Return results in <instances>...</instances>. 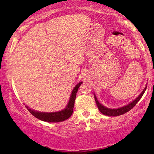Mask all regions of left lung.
I'll return each instance as SVG.
<instances>
[{"instance_id":"left-lung-1","label":"left lung","mask_w":154,"mask_h":154,"mask_svg":"<svg viewBox=\"0 0 154 154\" xmlns=\"http://www.w3.org/2000/svg\"><path fill=\"white\" fill-rule=\"evenodd\" d=\"M146 87H147V84L146 85V87L144 88V89L143 90V91L141 92L140 95H139L135 100H134L132 102L129 103V104L127 105H125V106L119 107V108L118 109H109V108H107L106 106H104V105H102V104H100V103L99 102V101L97 100V99L96 95L94 93V100H95L97 106L99 110H100L101 113H103L104 115L108 116H118L124 114V113H125L126 112H128V111L131 110V109L135 106L137 103L139 101H140V99L142 98V97L144 93L145 90L146 89Z\"/></svg>"}]
</instances>
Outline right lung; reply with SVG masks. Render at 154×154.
Wrapping results in <instances>:
<instances>
[{
    "mask_svg": "<svg viewBox=\"0 0 154 154\" xmlns=\"http://www.w3.org/2000/svg\"><path fill=\"white\" fill-rule=\"evenodd\" d=\"M82 83H83V82H79L73 88L70 95V98H69V102L67 103L66 107L62 110L60 111H55V112H41V111L33 110V109L29 108L28 106H26V109H28V111L33 116L37 118L38 119L41 120V121L48 122V123H58V122L64 121L65 120L68 119L72 115L73 107H74L75 96H76L79 88L81 86Z\"/></svg>",
    "mask_w": 154,
    "mask_h": 154,
    "instance_id": "right-lung-1",
    "label": "right lung"
}]
</instances>
